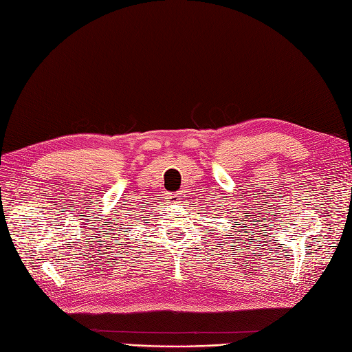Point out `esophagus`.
<instances>
[{
  "mask_svg": "<svg viewBox=\"0 0 352 352\" xmlns=\"http://www.w3.org/2000/svg\"><path fill=\"white\" fill-rule=\"evenodd\" d=\"M181 197H182V194L181 192H175V194H170V199L173 200V201H179L181 200Z\"/></svg>",
  "mask_w": 352,
  "mask_h": 352,
  "instance_id": "obj_1",
  "label": "esophagus"
}]
</instances>
